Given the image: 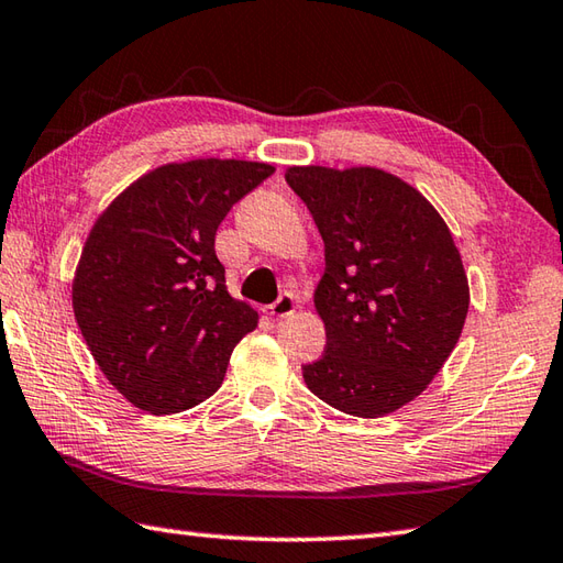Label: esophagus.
Wrapping results in <instances>:
<instances>
[{
  "label": "esophagus",
  "mask_w": 563,
  "mask_h": 563,
  "mask_svg": "<svg viewBox=\"0 0 563 563\" xmlns=\"http://www.w3.org/2000/svg\"><path fill=\"white\" fill-rule=\"evenodd\" d=\"M295 312V297L290 292H283L278 300L271 305V314L273 317H288Z\"/></svg>",
  "instance_id": "obj_1"
}]
</instances>
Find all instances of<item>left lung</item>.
Segmentation results:
<instances>
[{
  "label": "left lung",
  "instance_id": "obj_1",
  "mask_svg": "<svg viewBox=\"0 0 563 563\" xmlns=\"http://www.w3.org/2000/svg\"><path fill=\"white\" fill-rule=\"evenodd\" d=\"M324 241L314 307L322 358L302 366L319 400L380 417L442 371L468 312V278L451 231L424 197L378 168L295 165L285 173Z\"/></svg>",
  "mask_w": 563,
  "mask_h": 563
}]
</instances>
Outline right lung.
<instances>
[{"mask_svg":"<svg viewBox=\"0 0 563 563\" xmlns=\"http://www.w3.org/2000/svg\"><path fill=\"white\" fill-rule=\"evenodd\" d=\"M273 170L219 158L161 165L95 222L73 310L97 366L139 410L175 415L207 400L256 329L258 312L227 292L214 236Z\"/></svg>","mask_w":563,"mask_h":563,"instance_id":"right-lung-1","label":"right lung"}]
</instances>
